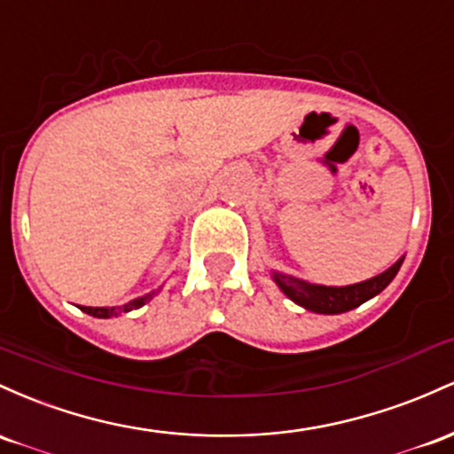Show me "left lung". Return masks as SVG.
Returning a JSON list of instances; mask_svg holds the SVG:
<instances>
[{
    "mask_svg": "<svg viewBox=\"0 0 454 454\" xmlns=\"http://www.w3.org/2000/svg\"><path fill=\"white\" fill-rule=\"evenodd\" d=\"M403 259L405 254L396 259L388 270H384V272L378 274V277L366 278L363 283L343 285V287L315 285V283L302 281V278H295L292 274L278 272V270H272V281L277 283V287L281 289L292 302L298 304V307L313 310V313H322V315H339L360 307V304L366 302V300L375 298V295L384 292V289L390 285L392 278L396 277V272H399Z\"/></svg>",
    "mask_w": 454,
    "mask_h": 454,
    "instance_id": "left-lung-1",
    "label": "left lung"
}]
</instances>
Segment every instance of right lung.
<instances>
[{
    "mask_svg": "<svg viewBox=\"0 0 454 454\" xmlns=\"http://www.w3.org/2000/svg\"><path fill=\"white\" fill-rule=\"evenodd\" d=\"M159 292H160V287H159V289H154V292L145 294V295H139V298L130 300V302H126V304H120V307H81V310H83V313L91 315V317H98V319H109V317H117V315H121V313H129V310H132V309H139V307H144V304H145V302H150V300L154 298V295L159 294Z\"/></svg>",
    "mask_w": 454,
    "mask_h": 454,
    "instance_id": "right-lung-1",
    "label": "right lung"
}]
</instances>
